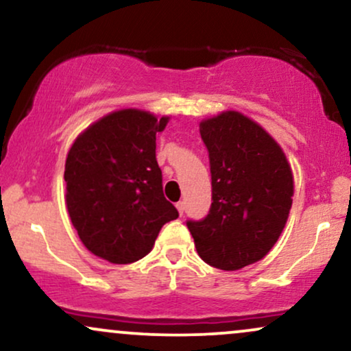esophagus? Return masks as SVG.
<instances>
[{
  "label": "esophagus",
  "mask_w": 351,
  "mask_h": 351,
  "mask_svg": "<svg viewBox=\"0 0 351 351\" xmlns=\"http://www.w3.org/2000/svg\"><path fill=\"white\" fill-rule=\"evenodd\" d=\"M176 209H178L180 216H183V213H184V203H183V201H178V203H176Z\"/></svg>",
  "instance_id": "obj_1"
}]
</instances>
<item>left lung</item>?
<instances>
[{
  "mask_svg": "<svg viewBox=\"0 0 351 351\" xmlns=\"http://www.w3.org/2000/svg\"><path fill=\"white\" fill-rule=\"evenodd\" d=\"M209 155L213 203L201 221H186L204 263L237 271L272 249L287 223L293 176L282 148L239 112L199 123Z\"/></svg>",
  "mask_w": 351,
  "mask_h": 351,
  "instance_id": "obj_1",
  "label": "left lung"
}]
</instances>
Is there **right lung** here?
<instances>
[{
    "mask_svg": "<svg viewBox=\"0 0 351 351\" xmlns=\"http://www.w3.org/2000/svg\"><path fill=\"white\" fill-rule=\"evenodd\" d=\"M168 117L125 108L92 123L66 160V203L84 245L112 264L152 251L160 229L178 217L165 198L156 132Z\"/></svg>",
    "mask_w": 351,
    "mask_h": 351,
    "instance_id": "add662e5",
    "label": "right lung"
}]
</instances>
